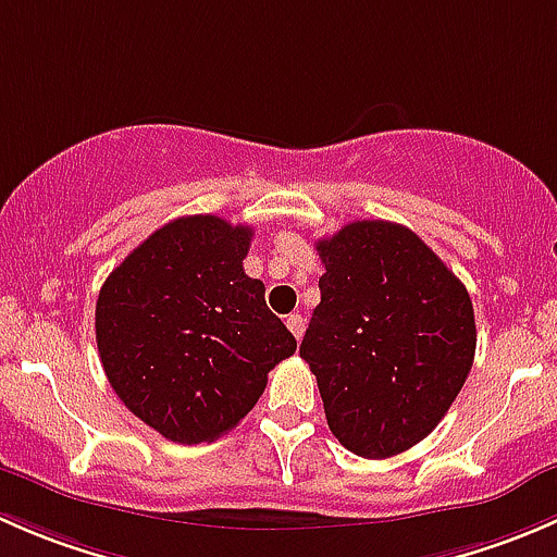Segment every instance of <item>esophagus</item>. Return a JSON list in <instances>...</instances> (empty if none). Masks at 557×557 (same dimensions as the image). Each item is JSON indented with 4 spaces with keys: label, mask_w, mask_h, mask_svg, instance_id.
Instances as JSON below:
<instances>
[{
    "label": "esophagus",
    "mask_w": 557,
    "mask_h": 557,
    "mask_svg": "<svg viewBox=\"0 0 557 557\" xmlns=\"http://www.w3.org/2000/svg\"><path fill=\"white\" fill-rule=\"evenodd\" d=\"M285 325H288L290 334H294L296 339H301V336H305V318H301L299 312H290L288 318H285Z\"/></svg>",
    "instance_id": "esophagus-1"
}]
</instances>
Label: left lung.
I'll return each mask as SVG.
<instances>
[{
    "mask_svg": "<svg viewBox=\"0 0 557 557\" xmlns=\"http://www.w3.org/2000/svg\"><path fill=\"white\" fill-rule=\"evenodd\" d=\"M325 274L301 339L329 429L361 458L418 445L453 407L476 347L469 290L407 226L356 221L318 239Z\"/></svg>",
    "mask_w": 557,
    "mask_h": 557,
    "instance_id": "obj_1",
    "label": "left lung"
}]
</instances>
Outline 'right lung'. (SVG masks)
<instances>
[{"mask_svg":"<svg viewBox=\"0 0 557 557\" xmlns=\"http://www.w3.org/2000/svg\"><path fill=\"white\" fill-rule=\"evenodd\" d=\"M252 228L218 215L170 221L110 272L97 299L112 391L180 445L212 442L256 407L296 339L243 261Z\"/></svg>","mask_w":557,"mask_h":557,"instance_id":"right-lung-1","label":"right lung"}]
</instances>
